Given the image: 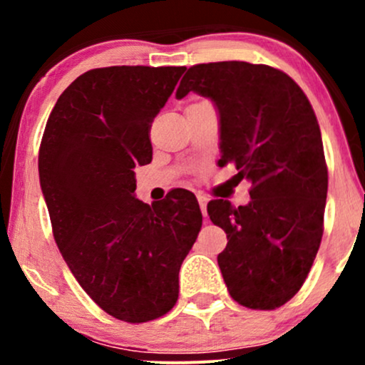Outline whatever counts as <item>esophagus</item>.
Returning <instances> with one entry per match:
<instances>
[{"instance_id": "1", "label": "esophagus", "mask_w": 365, "mask_h": 365, "mask_svg": "<svg viewBox=\"0 0 365 365\" xmlns=\"http://www.w3.org/2000/svg\"><path fill=\"white\" fill-rule=\"evenodd\" d=\"M197 200H199V206H200V211H202V215L206 216L207 215V197L199 194L197 195Z\"/></svg>"}]
</instances>
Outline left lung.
Masks as SVG:
<instances>
[{
	"label": "left lung",
	"instance_id": "8db88e82",
	"mask_svg": "<svg viewBox=\"0 0 365 365\" xmlns=\"http://www.w3.org/2000/svg\"><path fill=\"white\" fill-rule=\"evenodd\" d=\"M220 111L221 159L250 182V202L207 204L228 244L217 255L230 295L257 311L282 307L302 288L324 230L328 166L319 123L304 91L282 70L247 61L200 63L187 70L188 92Z\"/></svg>",
	"mask_w": 365,
	"mask_h": 365
}]
</instances>
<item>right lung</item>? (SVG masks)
I'll return each instance as SVG.
<instances>
[{"label":"right lung","instance_id":"obj_1","mask_svg":"<svg viewBox=\"0 0 365 365\" xmlns=\"http://www.w3.org/2000/svg\"><path fill=\"white\" fill-rule=\"evenodd\" d=\"M185 66H106L82 73L54 104L39 148L41 188L70 271L125 322L165 316L202 226L195 195L135 199V166L153 159L150 123Z\"/></svg>","mask_w":365,"mask_h":365}]
</instances>
